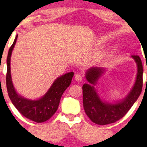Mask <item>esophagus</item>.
<instances>
[{
	"label": "esophagus",
	"mask_w": 147,
	"mask_h": 147,
	"mask_svg": "<svg viewBox=\"0 0 147 147\" xmlns=\"http://www.w3.org/2000/svg\"><path fill=\"white\" fill-rule=\"evenodd\" d=\"M75 79L76 81H78V82H81V81L83 80V77L81 74L78 73L75 75Z\"/></svg>",
	"instance_id": "1"
}]
</instances>
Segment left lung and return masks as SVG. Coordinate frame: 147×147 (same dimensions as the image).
<instances>
[{
  "label": "left lung",
  "mask_w": 147,
  "mask_h": 147,
  "mask_svg": "<svg viewBox=\"0 0 147 147\" xmlns=\"http://www.w3.org/2000/svg\"><path fill=\"white\" fill-rule=\"evenodd\" d=\"M131 57L137 65V80L129 94L124 100L118 103L112 104L102 102L96 92L94 87L92 85L95 84L102 75V69L94 67L86 73V79L92 84H83V106L86 115L92 122L100 125L115 123L128 112L140 95L143 86V67L139 56L132 55Z\"/></svg>",
  "instance_id": "left-lung-1"
}]
</instances>
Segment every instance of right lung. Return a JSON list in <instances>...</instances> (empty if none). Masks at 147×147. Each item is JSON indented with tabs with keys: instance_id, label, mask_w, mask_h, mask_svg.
I'll list each match as a JSON object with an SVG mask.
<instances>
[{
	"instance_id": "add662e5",
	"label": "right lung",
	"mask_w": 147,
	"mask_h": 147,
	"mask_svg": "<svg viewBox=\"0 0 147 147\" xmlns=\"http://www.w3.org/2000/svg\"><path fill=\"white\" fill-rule=\"evenodd\" d=\"M18 35L10 46L7 57L6 87L12 103L22 115L35 122H44L54 115L58 108L65 90L70 84L74 73L70 72L57 78L42 98L30 100L18 95L15 90L10 75V56L16 45Z\"/></svg>"
}]
</instances>
